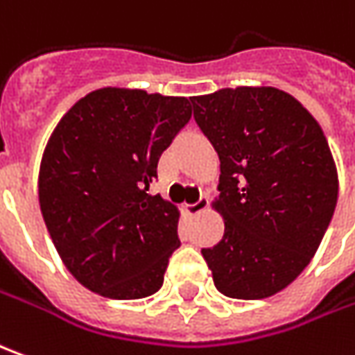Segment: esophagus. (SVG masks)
Returning a JSON list of instances; mask_svg holds the SVG:
<instances>
[{
	"label": "esophagus",
	"instance_id": "34e87169",
	"mask_svg": "<svg viewBox=\"0 0 355 355\" xmlns=\"http://www.w3.org/2000/svg\"><path fill=\"white\" fill-rule=\"evenodd\" d=\"M206 208H208V198L204 196L200 198L198 202H194V204H187V206H184L188 216H198V214H202Z\"/></svg>",
	"mask_w": 355,
	"mask_h": 355
}]
</instances>
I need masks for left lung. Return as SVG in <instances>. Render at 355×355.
<instances>
[{"label": "left lung", "mask_w": 355, "mask_h": 355, "mask_svg": "<svg viewBox=\"0 0 355 355\" xmlns=\"http://www.w3.org/2000/svg\"><path fill=\"white\" fill-rule=\"evenodd\" d=\"M190 101L219 155L214 208L225 223L202 257L223 295L270 297L307 268L332 219L338 173L329 141L309 110L276 87Z\"/></svg>", "instance_id": "8db88e82"}]
</instances>
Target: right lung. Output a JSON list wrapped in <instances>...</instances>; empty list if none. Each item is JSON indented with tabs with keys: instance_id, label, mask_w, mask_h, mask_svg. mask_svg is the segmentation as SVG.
<instances>
[{
	"instance_id": "1",
	"label": "right lung",
	"mask_w": 355,
	"mask_h": 355,
	"mask_svg": "<svg viewBox=\"0 0 355 355\" xmlns=\"http://www.w3.org/2000/svg\"><path fill=\"white\" fill-rule=\"evenodd\" d=\"M192 107L187 96L103 87L79 98L48 139L38 173L46 229L71 276L108 299L163 286L180 247L175 204L147 194L161 153Z\"/></svg>"
}]
</instances>
